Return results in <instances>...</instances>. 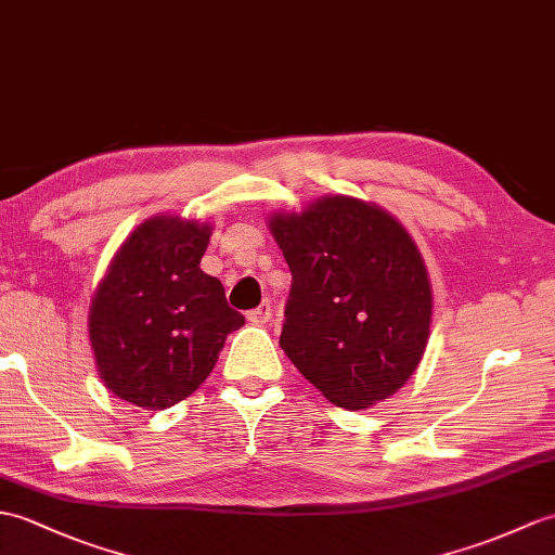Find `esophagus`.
<instances>
[{
  "label": "esophagus",
  "mask_w": 555,
  "mask_h": 555,
  "mask_svg": "<svg viewBox=\"0 0 555 555\" xmlns=\"http://www.w3.org/2000/svg\"><path fill=\"white\" fill-rule=\"evenodd\" d=\"M269 319H272V305H269V302H262L260 307H255L253 312H248V321H250V324H255V326L267 324Z\"/></svg>",
  "instance_id": "esophagus-1"
}]
</instances>
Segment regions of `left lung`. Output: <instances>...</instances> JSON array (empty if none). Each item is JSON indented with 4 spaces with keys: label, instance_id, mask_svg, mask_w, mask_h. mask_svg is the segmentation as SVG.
<instances>
[{
    "label": "left lung",
    "instance_id": "1",
    "mask_svg": "<svg viewBox=\"0 0 555 555\" xmlns=\"http://www.w3.org/2000/svg\"><path fill=\"white\" fill-rule=\"evenodd\" d=\"M293 283L281 340L302 376L343 409L388 399L430 338L428 269L409 231L373 203L324 196L269 217Z\"/></svg>",
    "mask_w": 555,
    "mask_h": 555
}]
</instances>
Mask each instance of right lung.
<instances>
[{"label":"right lung","instance_id":"1","mask_svg":"<svg viewBox=\"0 0 555 555\" xmlns=\"http://www.w3.org/2000/svg\"><path fill=\"white\" fill-rule=\"evenodd\" d=\"M210 224L158 215L125 238L89 307L101 380L141 409L160 411L210 376L231 331L246 324L201 257Z\"/></svg>","mask_w":555,"mask_h":555}]
</instances>
